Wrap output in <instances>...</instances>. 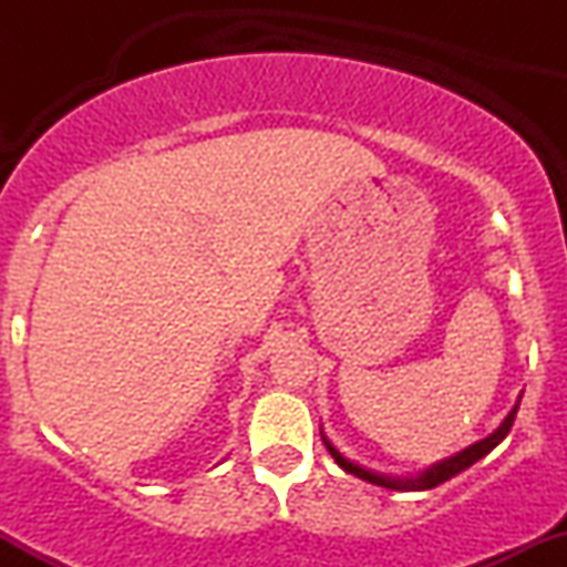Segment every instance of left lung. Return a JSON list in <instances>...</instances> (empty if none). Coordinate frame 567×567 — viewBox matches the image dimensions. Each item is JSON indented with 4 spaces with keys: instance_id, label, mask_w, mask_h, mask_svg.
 Returning a JSON list of instances; mask_svg holds the SVG:
<instances>
[{
    "instance_id": "left-lung-1",
    "label": "left lung",
    "mask_w": 567,
    "mask_h": 567,
    "mask_svg": "<svg viewBox=\"0 0 567 567\" xmlns=\"http://www.w3.org/2000/svg\"><path fill=\"white\" fill-rule=\"evenodd\" d=\"M517 408H519V402H517V405H514L512 413L506 415V419H504V424H501V426L496 429V432L491 434V437H485V440L474 442V445H472V447H466V451H461L458 455H453V458L442 461V464L432 466V470H426L424 474H419V477H410V480L383 477V474H375V472L362 470V466L351 464V461L343 458V455L338 453L336 447L330 445L328 440H324V437H322V440H324V445H328L330 455H333V458H336V464L341 466L343 472H349V474H354V477L365 480V483H373V485L389 487V491H429V487H437V485L445 483V480L455 477V474H458V472L470 470V466H472V464H477V461L483 458V455L491 453L493 447H496L498 442L504 440L506 434H509V429H512V424H514V419H517Z\"/></svg>"
}]
</instances>
